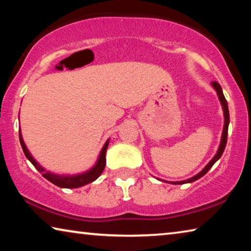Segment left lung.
<instances>
[{
	"mask_svg": "<svg viewBox=\"0 0 251 251\" xmlns=\"http://www.w3.org/2000/svg\"><path fill=\"white\" fill-rule=\"evenodd\" d=\"M212 86H214V88L216 90V92H217L218 94V97H219V100L220 103H222L223 105V109H224V116H225V125H224V130H223V136H222V142H220V146L218 148V151L217 154L215 155L214 158H212L209 163H208L207 166L202 169V171L197 174L196 176H194L190 178V179H187V180H184V181H175L173 182V184L175 185H179V184H186V182H193L195 180L199 179V178H201L203 175H206L207 172L209 171V169L212 167V165H214L216 161H217L220 157H222L223 152L225 151V147H226V144H227V136H228V125H229V109H228V104H227V100L226 99H225L224 96V93H223V90H222V86L217 83V82H214L212 83Z\"/></svg>",
	"mask_w": 251,
	"mask_h": 251,
	"instance_id": "left-lung-1",
	"label": "left lung"
}]
</instances>
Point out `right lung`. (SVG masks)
Masks as SVG:
<instances>
[{
	"label": "right lung",
	"mask_w": 251,
	"mask_h": 251,
	"mask_svg": "<svg viewBox=\"0 0 251 251\" xmlns=\"http://www.w3.org/2000/svg\"><path fill=\"white\" fill-rule=\"evenodd\" d=\"M19 136H20L21 146H22V148H23V151H24L25 156H26V158L31 161V163L34 165V167H35L37 171H39L42 175H43L44 178H46V179L52 182V184L56 185L58 187H62V188H78V187H82L84 185L90 184V182L94 181L95 179H97V178L100 176V174L103 173L104 168H105V165H106V156L105 155H106V151H107V147H108L109 139H107V142L105 143V145L103 146V148H101L100 156H99V159H97L96 164L94 165V167H92L90 171L85 172L83 174H78V175L63 176V175H56V174L46 172L43 167L40 166V165L36 163V160L33 158L31 154H29V151H27L26 146H25L23 138H22V134H21V128L19 130Z\"/></svg>",
	"instance_id": "obj_1"
}]
</instances>
